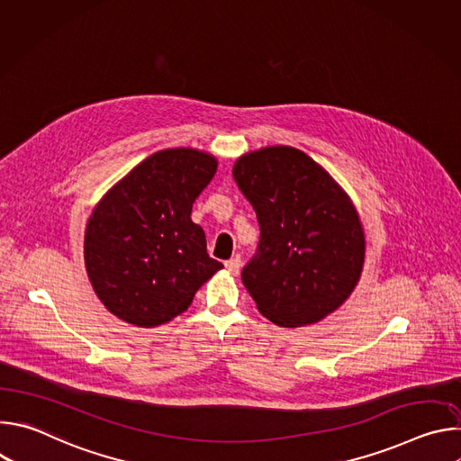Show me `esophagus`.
<instances>
[{"instance_id": "esophagus-1", "label": "esophagus", "mask_w": 461, "mask_h": 461, "mask_svg": "<svg viewBox=\"0 0 461 461\" xmlns=\"http://www.w3.org/2000/svg\"><path fill=\"white\" fill-rule=\"evenodd\" d=\"M224 267H226V270H228L230 274L237 276V274L240 272V267H242V262H240V257H233V258L226 260V262H224Z\"/></svg>"}]
</instances>
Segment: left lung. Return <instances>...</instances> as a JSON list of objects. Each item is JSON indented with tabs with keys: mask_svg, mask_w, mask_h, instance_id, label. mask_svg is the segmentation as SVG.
I'll use <instances>...</instances> for the list:
<instances>
[{
	"mask_svg": "<svg viewBox=\"0 0 461 461\" xmlns=\"http://www.w3.org/2000/svg\"><path fill=\"white\" fill-rule=\"evenodd\" d=\"M233 178L260 228L257 253L242 270L258 312L283 328L336 312L354 292L365 262V233L350 196L290 146L242 155Z\"/></svg>",
	"mask_w": 461,
	"mask_h": 461,
	"instance_id": "8db88e82",
	"label": "left lung"
}]
</instances>
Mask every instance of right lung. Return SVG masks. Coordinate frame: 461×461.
Listing matches in <instances>:
<instances>
[{
    "label": "right lung",
    "instance_id": "obj_1",
    "mask_svg": "<svg viewBox=\"0 0 461 461\" xmlns=\"http://www.w3.org/2000/svg\"><path fill=\"white\" fill-rule=\"evenodd\" d=\"M217 158L191 148L157 151L116 182L93 210L84 257L93 290L118 319L169 322L222 265L191 221Z\"/></svg>",
    "mask_w": 461,
    "mask_h": 461
}]
</instances>
